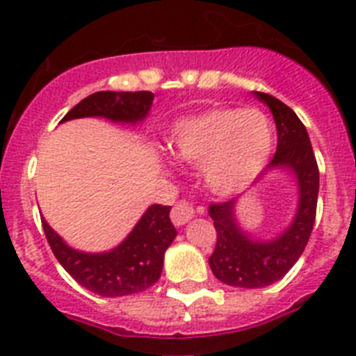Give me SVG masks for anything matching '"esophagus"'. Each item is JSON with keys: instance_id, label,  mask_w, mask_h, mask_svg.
<instances>
[{"instance_id": "esophagus-1", "label": "esophagus", "mask_w": 356, "mask_h": 356, "mask_svg": "<svg viewBox=\"0 0 356 356\" xmlns=\"http://www.w3.org/2000/svg\"><path fill=\"white\" fill-rule=\"evenodd\" d=\"M195 216V209L188 200H179L172 209V222L174 225H184L186 222H190Z\"/></svg>"}]
</instances>
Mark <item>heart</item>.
Returning <instances> with one entry per match:
<instances>
[{
    "instance_id": "heart-1",
    "label": "heart",
    "mask_w": 356,
    "mask_h": 356,
    "mask_svg": "<svg viewBox=\"0 0 356 356\" xmlns=\"http://www.w3.org/2000/svg\"><path fill=\"white\" fill-rule=\"evenodd\" d=\"M273 140V124L257 108L214 106L175 124L170 150L177 161L200 163L214 193L232 195L261 174Z\"/></svg>"
}]
</instances>
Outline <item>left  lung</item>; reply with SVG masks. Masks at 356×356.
Returning a JSON list of instances; mask_svg holds the SVG:
<instances>
[{
  "instance_id": "8db88e82",
  "label": "left lung",
  "mask_w": 356,
  "mask_h": 356,
  "mask_svg": "<svg viewBox=\"0 0 356 356\" xmlns=\"http://www.w3.org/2000/svg\"><path fill=\"white\" fill-rule=\"evenodd\" d=\"M255 97L273 113L278 136L277 152L264 172L273 168L293 172L300 198L293 223L270 241L252 239L241 230L234 214L236 198L209 206L218 236L209 257L211 270L227 286L246 289L271 286L296 264L312 232L319 193V168L302 120L273 95L255 92Z\"/></svg>"
}]
</instances>
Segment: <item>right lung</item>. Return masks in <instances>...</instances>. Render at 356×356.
<instances>
[{"mask_svg":"<svg viewBox=\"0 0 356 356\" xmlns=\"http://www.w3.org/2000/svg\"><path fill=\"white\" fill-rule=\"evenodd\" d=\"M154 101L152 92H95L78 102L65 120L104 117L113 122L136 124L147 117ZM47 243L63 270L79 286L101 296H126L154 286L161 277L166 248L177 236L170 222V206L154 204L145 211L131 234L118 246L102 254L70 248L42 218Z\"/></svg>","mask_w":356,"mask_h":356,"instance_id":"1","label":"right lung"}]
</instances>
